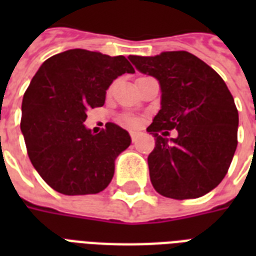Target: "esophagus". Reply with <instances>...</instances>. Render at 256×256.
<instances>
[{
	"label": "esophagus",
	"mask_w": 256,
	"mask_h": 256,
	"mask_svg": "<svg viewBox=\"0 0 256 256\" xmlns=\"http://www.w3.org/2000/svg\"><path fill=\"white\" fill-rule=\"evenodd\" d=\"M130 136H132V142H136L138 140V136H140V132H130Z\"/></svg>",
	"instance_id": "1"
}]
</instances>
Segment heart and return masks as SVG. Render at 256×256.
Wrapping results in <instances>:
<instances>
[{"instance_id":"b5f03b06","label":"heart","mask_w":256,"mask_h":256,"mask_svg":"<svg viewBox=\"0 0 256 256\" xmlns=\"http://www.w3.org/2000/svg\"><path fill=\"white\" fill-rule=\"evenodd\" d=\"M122 122H124V124H128V126H136V124H138V120L130 116H124V118H122Z\"/></svg>"}]
</instances>
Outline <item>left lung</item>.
I'll list each match as a JSON object with an SVG mask.
<instances>
[{"mask_svg": "<svg viewBox=\"0 0 256 256\" xmlns=\"http://www.w3.org/2000/svg\"><path fill=\"white\" fill-rule=\"evenodd\" d=\"M128 60L156 78L162 92L160 110L148 128L156 136L148 158L156 191L179 200L210 192L227 174L238 144V110L224 81L183 50ZM172 128L178 136L168 138Z\"/></svg>", "mask_w": 256, "mask_h": 256, "instance_id": "1", "label": "left lung"}]
</instances>
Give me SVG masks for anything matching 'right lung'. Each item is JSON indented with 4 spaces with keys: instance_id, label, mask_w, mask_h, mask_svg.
Returning <instances> with one entry per match:
<instances>
[{
    "instance_id": "right-lung-1",
    "label": "right lung",
    "mask_w": 256,
    "mask_h": 256,
    "mask_svg": "<svg viewBox=\"0 0 256 256\" xmlns=\"http://www.w3.org/2000/svg\"><path fill=\"white\" fill-rule=\"evenodd\" d=\"M124 73L134 68L124 56L72 49L46 60L33 77L22 100L21 132L30 162L53 190L96 194L112 182L116 156L132 138L112 122L98 134L84 122Z\"/></svg>"
}]
</instances>
